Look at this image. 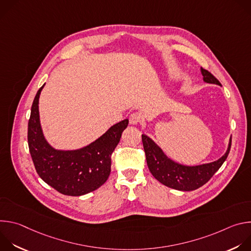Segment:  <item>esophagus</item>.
Wrapping results in <instances>:
<instances>
[{"mask_svg": "<svg viewBox=\"0 0 251 251\" xmlns=\"http://www.w3.org/2000/svg\"><path fill=\"white\" fill-rule=\"evenodd\" d=\"M129 122L132 125H136V124L140 123L141 122V115L139 113H137V112L132 113L130 115V117H129Z\"/></svg>", "mask_w": 251, "mask_h": 251, "instance_id": "34e87169", "label": "esophagus"}]
</instances>
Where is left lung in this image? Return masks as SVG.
I'll return each instance as SVG.
<instances>
[{
    "mask_svg": "<svg viewBox=\"0 0 251 251\" xmlns=\"http://www.w3.org/2000/svg\"><path fill=\"white\" fill-rule=\"evenodd\" d=\"M201 71L203 81L221 85V82L208 70L201 67ZM142 142L148 168L156 180L169 188L185 192L197 190L207 183L226 160L231 146L230 139L226 153L217 161L199 166H184L169 159L148 136L143 134Z\"/></svg>",
    "mask_w": 251,
    "mask_h": 251,
    "instance_id": "obj_1",
    "label": "left lung"
}]
</instances>
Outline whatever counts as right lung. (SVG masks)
<instances>
[{"label": "right lung", "instance_id": "obj_1", "mask_svg": "<svg viewBox=\"0 0 251 251\" xmlns=\"http://www.w3.org/2000/svg\"><path fill=\"white\" fill-rule=\"evenodd\" d=\"M39 89L27 126L29 153L42 180L65 196H82L100 188L111 172V155L128 126L125 119L110 127L88 146L75 151L53 149L44 137L39 114Z\"/></svg>", "mask_w": 251, "mask_h": 251}]
</instances>
